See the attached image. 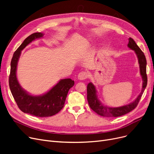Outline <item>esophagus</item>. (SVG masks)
<instances>
[{
  "label": "esophagus",
  "instance_id": "obj_1",
  "mask_svg": "<svg viewBox=\"0 0 154 154\" xmlns=\"http://www.w3.org/2000/svg\"><path fill=\"white\" fill-rule=\"evenodd\" d=\"M88 73L85 72H81L78 74V79L80 81H83V80H85L88 78Z\"/></svg>",
  "mask_w": 154,
  "mask_h": 154
}]
</instances>
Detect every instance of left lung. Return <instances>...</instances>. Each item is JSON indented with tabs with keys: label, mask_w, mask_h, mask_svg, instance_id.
<instances>
[{
	"label": "left lung",
	"mask_w": 154,
	"mask_h": 154,
	"mask_svg": "<svg viewBox=\"0 0 154 154\" xmlns=\"http://www.w3.org/2000/svg\"><path fill=\"white\" fill-rule=\"evenodd\" d=\"M128 40V48L133 50L135 52L138 58V63L140 66V75L142 76L143 81L142 89L141 92L140 93V94L135 99V101H133L132 103L125 106L113 108V107L104 106L103 104L101 103V101L99 100L97 95V91L96 89V87L92 82H89L88 84V87H87V93H88L87 97H88V101L90 108L100 116L108 118L118 117L130 112V111L134 109L138 105L140 101V99L141 98L145 91L146 84H147V76H146V60L145 56L143 52L138 47V46L136 44L134 40L131 38H130Z\"/></svg>",
	"instance_id": "left-lung-1"
}]
</instances>
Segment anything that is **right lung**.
Here are the masks:
<instances>
[{
    "instance_id": "obj_1",
    "label": "right lung",
    "mask_w": 154,
    "mask_h": 154,
    "mask_svg": "<svg viewBox=\"0 0 154 154\" xmlns=\"http://www.w3.org/2000/svg\"><path fill=\"white\" fill-rule=\"evenodd\" d=\"M44 34L35 32L26 38L13 55L11 62L9 79V88L19 108L23 112L37 117H49L60 111L65 102L69 89L74 85L71 79H61L55 86L43 95L32 96L22 88L19 84L16 70L21 51L32 41L41 38Z\"/></svg>"
}]
</instances>
